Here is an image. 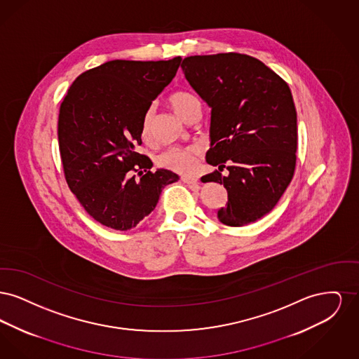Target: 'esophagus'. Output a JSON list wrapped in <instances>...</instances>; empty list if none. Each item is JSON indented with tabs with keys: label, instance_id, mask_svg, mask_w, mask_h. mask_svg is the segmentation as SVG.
<instances>
[{
	"label": "esophagus",
	"instance_id": "1",
	"mask_svg": "<svg viewBox=\"0 0 359 359\" xmlns=\"http://www.w3.org/2000/svg\"><path fill=\"white\" fill-rule=\"evenodd\" d=\"M182 182L191 184V186H198L199 184L198 177H194V176H182Z\"/></svg>",
	"mask_w": 359,
	"mask_h": 359
}]
</instances>
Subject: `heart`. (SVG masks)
Instances as JSON below:
<instances>
[{
	"mask_svg": "<svg viewBox=\"0 0 359 359\" xmlns=\"http://www.w3.org/2000/svg\"><path fill=\"white\" fill-rule=\"evenodd\" d=\"M168 102L171 104L172 109L183 118L192 107L201 106L199 98L186 90H177L172 93L168 98ZM152 116H154L152 109H148L142 116V120H141L142 138H148L149 136ZM199 154H201V147L196 144L184 145V147H172L158 154L156 161L161 168L187 175L195 170Z\"/></svg>",
	"mask_w": 359,
	"mask_h": 359,
	"instance_id": "heart-1",
	"label": "heart"
}]
</instances>
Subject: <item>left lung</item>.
Listing matches in <instances>:
<instances>
[{
  "instance_id": "obj_1",
  "label": "left lung",
  "mask_w": 359,
  "mask_h": 359,
  "mask_svg": "<svg viewBox=\"0 0 359 359\" xmlns=\"http://www.w3.org/2000/svg\"><path fill=\"white\" fill-rule=\"evenodd\" d=\"M182 69L211 107L205 160L218 171L202 180L227 191L218 219L233 227L256 222L273 210L294 173L297 114L290 86L261 60L237 52L188 56Z\"/></svg>"
}]
</instances>
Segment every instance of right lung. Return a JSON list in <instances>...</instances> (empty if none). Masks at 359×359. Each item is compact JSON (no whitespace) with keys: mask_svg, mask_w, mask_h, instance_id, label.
I'll return each instance as SVG.
<instances>
[{"mask_svg":"<svg viewBox=\"0 0 359 359\" xmlns=\"http://www.w3.org/2000/svg\"><path fill=\"white\" fill-rule=\"evenodd\" d=\"M182 57L111 60L81 74L59 110L57 138L69 189L97 222L130 230L154 211L161 189L177 182L168 170L151 171L138 154L141 120L171 83Z\"/></svg>","mask_w":359,"mask_h":359,"instance_id":"right-lung-1","label":"right lung"}]
</instances>
